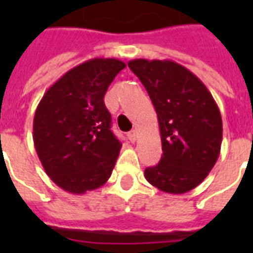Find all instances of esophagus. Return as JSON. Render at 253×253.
I'll list each match as a JSON object with an SVG mask.
<instances>
[{"label":"esophagus","mask_w":253,"mask_h":253,"mask_svg":"<svg viewBox=\"0 0 253 253\" xmlns=\"http://www.w3.org/2000/svg\"><path fill=\"white\" fill-rule=\"evenodd\" d=\"M127 138H128L130 142H135L136 140V131L131 130L130 132H127Z\"/></svg>","instance_id":"obj_1"}]
</instances>
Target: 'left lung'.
Wrapping results in <instances>:
<instances>
[{"label":"left lung","instance_id":"8db88e82","mask_svg":"<svg viewBox=\"0 0 253 253\" xmlns=\"http://www.w3.org/2000/svg\"><path fill=\"white\" fill-rule=\"evenodd\" d=\"M128 67L148 91L162 136L160 163L146 168L144 176L163 192H189L219 156L223 127L218 105L204 83L174 61L135 59Z\"/></svg>","mask_w":253,"mask_h":253}]
</instances>
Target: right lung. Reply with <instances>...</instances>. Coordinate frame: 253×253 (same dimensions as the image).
<instances>
[{"mask_svg":"<svg viewBox=\"0 0 253 253\" xmlns=\"http://www.w3.org/2000/svg\"><path fill=\"white\" fill-rule=\"evenodd\" d=\"M126 64L95 57L45 91L34 117V146L45 173L65 192L84 194L111 176L122 143L111 132L103 97Z\"/></svg>","mask_w":253,"mask_h":253,"instance_id":"obj_1","label":"right lung"}]
</instances>
